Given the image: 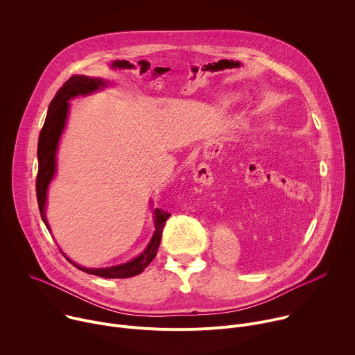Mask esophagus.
Masks as SVG:
<instances>
[{
    "label": "esophagus",
    "mask_w": 355,
    "mask_h": 355,
    "mask_svg": "<svg viewBox=\"0 0 355 355\" xmlns=\"http://www.w3.org/2000/svg\"><path fill=\"white\" fill-rule=\"evenodd\" d=\"M195 181L198 184H202V185H211L212 184V174L208 168V166L205 164H200L196 170H195V175H193Z\"/></svg>",
    "instance_id": "1"
}]
</instances>
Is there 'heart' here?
I'll return each instance as SVG.
<instances>
[{
	"label": "heart",
	"mask_w": 355,
	"mask_h": 355,
	"mask_svg": "<svg viewBox=\"0 0 355 355\" xmlns=\"http://www.w3.org/2000/svg\"><path fill=\"white\" fill-rule=\"evenodd\" d=\"M232 101V96L229 95V94H225V95H222L220 96V99H219V104L220 105H227L229 103Z\"/></svg>",
	"instance_id": "heart-1"
}]
</instances>
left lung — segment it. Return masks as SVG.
I'll return each instance as SVG.
<instances>
[{"instance_id": "obj_1", "label": "left lung", "mask_w": 355, "mask_h": 355, "mask_svg": "<svg viewBox=\"0 0 355 355\" xmlns=\"http://www.w3.org/2000/svg\"><path fill=\"white\" fill-rule=\"evenodd\" d=\"M271 167L274 173H279L281 175H293V177H303L311 168L309 166V151L308 150H299L291 147H282L281 150L272 151L271 155Z\"/></svg>"}]
</instances>
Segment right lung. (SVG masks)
<instances>
[{"mask_svg":"<svg viewBox=\"0 0 355 355\" xmlns=\"http://www.w3.org/2000/svg\"><path fill=\"white\" fill-rule=\"evenodd\" d=\"M110 81H105L101 77H88V76H73L70 77L63 87L58 91L55 98L52 99V103L49 105L47 115L43 123V128L39 135V141H37V178H36V196H37V205L40 211L42 220L44 222L47 230L50 232V226L46 219V202H47V189L50 182L55 178V174L58 171V164H56V155H58V148H59V141L60 137L64 132L66 123H67V116H69V110H70V103L69 101L73 98H77L80 95H88L92 94L98 89L105 88ZM151 204V202H150ZM153 208V207H151ZM170 218V214H167L163 209H153V222H155V233L151 236L147 247L140 252V254L135 259H132L128 263L112 266V267H105V268H87L76 264L73 260H70L64 252V257L78 270L98 275L103 278H130L135 277L140 272L144 271V268L153 261V259L157 254V250L162 241V233L166 225V220Z\"/></svg>","mask_w":355,"mask_h":355,"instance_id":"obj_1","label":"right lung"}]
</instances>
